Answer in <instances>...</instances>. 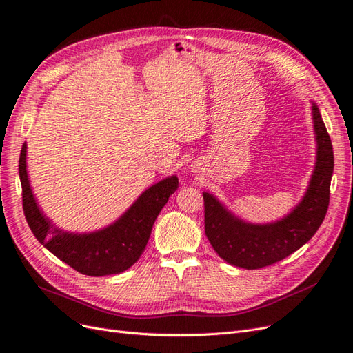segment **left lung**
<instances>
[{
	"mask_svg": "<svg viewBox=\"0 0 353 353\" xmlns=\"http://www.w3.org/2000/svg\"><path fill=\"white\" fill-rule=\"evenodd\" d=\"M311 103L316 141L315 168L305 196L285 216L266 223L248 222L234 215L212 193H203L206 237L219 258L230 265L244 270L272 265L301 249L323 223L330 201L334 157L321 113Z\"/></svg>",
	"mask_w": 353,
	"mask_h": 353,
	"instance_id": "left-lung-1",
	"label": "left lung"
}]
</instances>
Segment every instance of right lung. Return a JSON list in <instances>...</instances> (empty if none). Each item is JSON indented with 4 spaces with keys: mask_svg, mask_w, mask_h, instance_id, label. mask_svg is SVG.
Listing matches in <instances>:
<instances>
[{
    "mask_svg": "<svg viewBox=\"0 0 353 353\" xmlns=\"http://www.w3.org/2000/svg\"><path fill=\"white\" fill-rule=\"evenodd\" d=\"M19 176L25 216L37 240L73 270L91 276L121 274L140 259L157 215L178 188L176 175L163 178L143 191L110 225L91 232H70L56 227L46 216L32 193L26 166V143L20 152Z\"/></svg>",
    "mask_w": 353,
    "mask_h": 353,
    "instance_id": "1",
    "label": "right lung"
}]
</instances>
